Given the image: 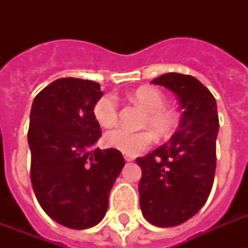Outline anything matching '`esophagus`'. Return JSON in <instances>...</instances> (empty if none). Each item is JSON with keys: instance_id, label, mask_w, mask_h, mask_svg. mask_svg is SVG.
<instances>
[{"instance_id": "34e87169", "label": "esophagus", "mask_w": 248, "mask_h": 248, "mask_svg": "<svg viewBox=\"0 0 248 248\" xmlns=\"http://www.w3.org/2000/svg\"><path fill=\"white\" fill-rule=\"evenodd\" d=\"M124 159H126L127 162H131V161H134V157H131V155H124Z\"/></svg>"}]
</instances>
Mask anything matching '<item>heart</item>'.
<instances>
[{
  "mask_svg": "<svg viewBox=\"0 0 248 248\" xmlns=\"http://www.w3.org/2000/svg\"><path fill=\"white\" fill-rule=\"evenodd\" d=\"M135 100L147 110L144 126H149L159 138L167 136L175 126V114L166 108V97L155 87H140L134 93ZM93 117L101 126L110 127L118 120V103L113 95H104L93 105ZM105 143L124 155H136L152 144L153 136L148 130L130 131L127 128H113L104 136Z\"/></svg>",
  "mask_w": 248,
  "mask_h": 248,
  "instance_id": "obj_1",
  "label": "heart"
}]
</instances>
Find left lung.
I'll list each match as a JSON object with an SVG mask.
<instances>
[{
  "label": "left lung",
  "instance_id": "1",
  "mask_svg": "<svg viewBox=\"0 0 248 248\" xmlns=\"http://www.w3.org/2000/svg\"><path fill=\"white\" fill-rule=\"evenodd\" d=\"M152 83L171 90L183 113L169 143L136 158L143 172L140 208L155 227H176L196 215L211 192L219 131L217 107L210 90L193 76L166 73Z\"/></svg>",
  "mask_w": 248,
  "mask_h": 248
}]
</instances>
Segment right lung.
<instances>
[{
	"label": "right lung",
	"instance_id": "right-lung-1",
	"mask_svg": "<svg viewBox=\"0 0 248 248\" xmlns=\"http://www.w3.org/2000/svg\"><path fill=\"white\" fill-rule=\"evenodd\" d=\"M100 85L59 78L37 93L31 109V181L44 211L71 229L100 223L109 192L124 166L120 151L93 148L101 128L93 105Z\"/></svg>",
	"mask_w": 248,
	"mask_h": 248
}]
</instances>
